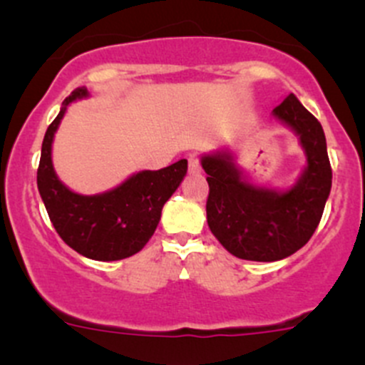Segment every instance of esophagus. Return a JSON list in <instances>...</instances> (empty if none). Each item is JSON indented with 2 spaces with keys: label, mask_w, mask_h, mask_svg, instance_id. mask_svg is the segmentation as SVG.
<instances>
[{
  "label": "esophagus",
  "mask_w": 365,
  "mask_h": 365,
  "mask_svg": "<svg viewBox=\"0 0 365 365\" xmlns=\"http://www.w3.org/2000/svg\"><path fill=\"white\" fill-rule=\"evenodd\" d=\"M200 155L197 153H190L189 155V173H200Z\"/></svg>",
  "instance_id": "34e87169"
}]
</instances>
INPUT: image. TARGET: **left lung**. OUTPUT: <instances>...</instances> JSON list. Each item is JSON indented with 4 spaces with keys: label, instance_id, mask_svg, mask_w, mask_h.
Returning <instances> with one entry per match:
<instances>
[{
    "label": "left lung",
    "instance_id": "left-lung-1",
    "mask_svg": "<svg viewBox=\"0 0 365 365\" xmlns=\"http://www.w3.org/2000/svg\"><path fill=\"white\" fill-rule=\"evenodd\" d=\"M274 116L300 138L307 165L289 190L275 192L242 178L230 153L201 160L210 192L206 220L213 237L233 256L277 261L304 247L322 220L332 187V168L322 123L289 93Z\"/></svg>",
    "mask_w": 365,
    "mask_h": 365
}]
</instances>
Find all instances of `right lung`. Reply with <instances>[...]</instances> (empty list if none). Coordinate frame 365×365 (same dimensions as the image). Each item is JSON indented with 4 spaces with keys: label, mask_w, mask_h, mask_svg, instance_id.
Listing matches in <instances>:
<instances>
[{
    "label": "right lung",
    "mask_w": 365,
    "mask_h": 365,
    "mask_svg": "<svg viewBox=\"0 0 365 365\" xmlns=\"http://www.w3.org/2000/svg\"><path fill=\"white\" fill-rule=\"evenodd\" d=\"M86 95V88L73 90L47 127L36 185L54 230L68 247L90 259H123L141 251L155 233L162 206L185 176L187 160L182 159L159 171H141L116 189L97 196L72 192L54 173L51 146L67 106Z\"/></svg>",
    "instance_id": "add662e5"
}]
</instances>
